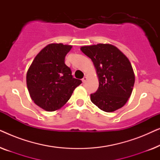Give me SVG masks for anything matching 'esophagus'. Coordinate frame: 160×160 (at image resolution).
I'll return each instance as SVG.
<instances>
[{
	"label": "esophagus",
	"instance_id": "obj_1",
	"mask_svg": "<svg viewBox=\"0 0 160 160\" xmlns=\"http://www.w3.org/2000/svg\"><path fill=\"white\" fill-rule=\"evenodd\" d=\"M87 79V76H84V77L82 78V82H83V83H85V82H86Z\"/></svg>",
	"mask_w": 160,
	"mask_h": 160
}]
</instances>
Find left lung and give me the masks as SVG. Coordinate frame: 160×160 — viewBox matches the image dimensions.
Segmentation results:
<instances>
[{
  "label": "left lung",
  "instance_id": "left-lung-1",
  "mask_svg": "<svg viewBox=\"0 0 160 160\" xmlns=\"http://www.w3.org/2000/svg\"><path fill=\"white\" fill-rule=\"evenodd\" d=\"M82 52L92 60L99 87L91 94V101L106 112H112L124 106L132 93L135 75L128 58L114 46H86Z\"/></svg>",
  "mask_w": 160,
  "mask_h": 160
}]
</instances>
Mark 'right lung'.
Here are the masks:
<instances>
[{"label": "right lung", "mask_w": 160, "mask_h": 160, "mask_svg": "<svg viewBox=\"0 0 160 160\" xmlns=\"http://www.w3.org/2000/svg\"><path fill=\"white\" fill-rule=\"evenodd\" d=\"M72 47L51 43L43 48L32 61L27 73V86L32 100L47 111L60 108L71 97L82 81L72 76L65 64V55Z\"/></svg>", "instance_id": "obj_1"}]
</instances>
